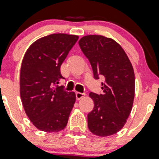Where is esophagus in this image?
<instances>
[{"instance_id": "34e87169", "label": "esophagus", "mask_w": 159, "mask_h": 159, "mask_svg": "<svg viewBox=\"0 0 159 159\" xmlns=\"http://www.w3.org/2000/svg\"><path fill=\"white\" fill-rule=\"evenodd\" d=\"M84 97V94L82 93H76V98L77 99V100H80L81 98H82Z\"/></svg>"}]
</instances>
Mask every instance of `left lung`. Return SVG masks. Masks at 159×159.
I'll use <instances>...</instances> for the list:
<instances>
[{"label":"left lung","mask_w":159,"mask_h":159,"mask_svg":"<svg viewBox=\"0 0 159 159\" xmlns=\"http://www.w3.org/2000/svg\"><path fill=\"white\" fill-rule=\"evenodd\" d=\"M81 50L90 62L93 77H102V94L90 93L94 108L88 114L89 130L107 137L123 128L133 107L135 77L128 56L114 40L89 35L79 41Z\"/></svg>","instance_id":"obj_1"}]
</instances>
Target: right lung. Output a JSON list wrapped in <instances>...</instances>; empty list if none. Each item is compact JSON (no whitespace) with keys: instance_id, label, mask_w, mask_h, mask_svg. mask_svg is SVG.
Returning a JSON list of instances; mask_svg holds the SVG:
<instances>
[{"instance_id":"obj_1","label":"right lung","mask_w":159,"mask_h":159,"mask_svg":"<svg viewBox=\"0 0 159 159\" xmlns=\"http://www.w3.org/2000/svg\"><path fill=\"white\" fill-rule=\"evenodd\" d=\"M77 40L74 35L52 34L36 41L24 56L20 98L27 117L39 130L54 133L67 124L76 95L58 84L65 79L61 65Z\"/></svg>"}]
</instances>
